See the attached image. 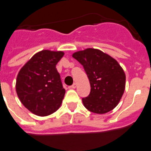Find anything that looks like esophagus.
I'll return each instance as SVG.
<instances>
[{
  "mask_svg": "<svg viewBox=\"0 0 151 151\" xmlns=\"http://www.w3.org/2000/svg\"><path fill=\"white\" fill-rule=\"evenodd\" d=\"M76 83L72 84V86H70V88H72V89H75V88H76Z\"/></svg>",
  "mask_w": 151,
  "mask_h": 151,
  "instance_id": "34e87169",
  "label": "esophagus"
}]
</instances>
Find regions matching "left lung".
Wrapping results in <instances>:
<instances>
[{
    "instance_id": "left-lung-1",
    "label": "left lung",
    "mask_w": 151,
    "mask_h": 151,
    "mask_svg": "<svg viewBox=\"0 0 151 151\" xmlns=\"http://www.w3.org/2000/svg\"><path fill=\"white\" fill-rule=\"evenodd\" d=\"M72 57L83 66L91 84V92L83 99L92 113L103 114L117 106L125 89L124 72L114 58L96 49L74 52Z\"/></svg>"
}]
</instances>
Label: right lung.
Segmentation results:
<instances>
[{
	"mask_svg": "<svg viewBox=\"0 0 151 151\" xmlns=\"http://www.w3.org/2000/svg\"><path fill=\"white\" fill-rule=\"evenodd\" d=\"M64 54L62 51H40L19 72L17 95L23 106L35 115H50L62 103L65 90L56 65Z\"/></svg>",
	"mask_w": 151,
	"mask_h": 151,
	"instance_id": "1",
	"label": "right lung"
}]
</instances>
